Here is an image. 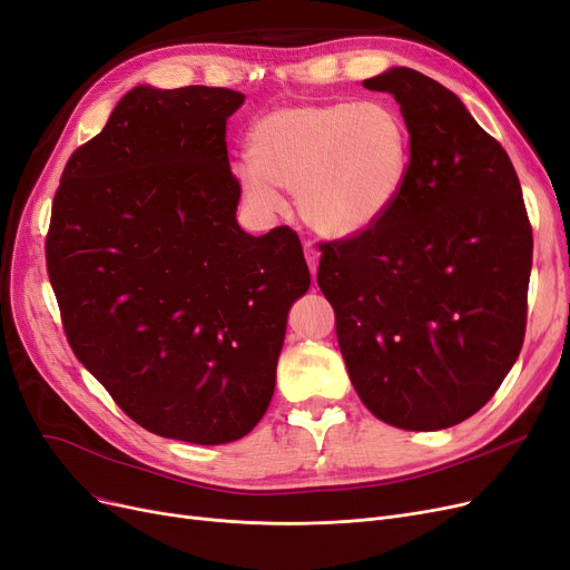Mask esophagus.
Returning <instances> with one entry per match:
<instances>
[{"label": "esophagus", "instance_id": "obj_1", "mask_svg": "<svg viewBox=\"0 0 570 570\" xmlns=\"http://www.w3.org/2000/svg\"><path fill=\"white\" fill-rule=\"evenodd\" d=\"M303 248H305V261H307L309 272H312V277H314V274H317V265H320V250H317V246H314L312 242H305Z\"/></svg>", "mask_w": 570, "mask_h": 570}]
</instances>
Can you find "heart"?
<instances>
[{
	"label": "heart",
	"mask_w": 570,
	"mask_h": 570,
	"mask_svg": "<svg viewBox=\"0 0 570 570\" xmlns=\"http://www.w3.org/2000/svg\"><path fill=\"white\" fill-rule=\"evenodd\" d=\"M246 202L269 214L277 189L296 193L301 218L320 235L356 237L402 199L413 166L406 117L385 100L301 102L250 126Z\"/></svg>",
	"instance_id": "obj_1"
}]
</instances>
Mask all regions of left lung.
<instances>
[{"label":"left lung","mask_w":570,"mask_h":570,"mask_svg":"<svg viewBox=\"0 0 570 570\" xmlns=\"http://www.w3.org/2000/svg\"><path fill=\"white\" fill-rule=\"evenodd\" d=\"M364 87L402 105L411 178L381 223L322 242L317 284L364 406L394 428L444 430L517 362L533 229L508 153L453 91L411 68Z\"/></svg>","instance_id":"obj_1"}]
</instances>
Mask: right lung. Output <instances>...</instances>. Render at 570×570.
I'll use <instances>...</instances> for the list:
<instances>
[{
	"instance_id": "obj_1",
	"label": "right lung",
	"mask_w": 570,
	"mask_h": 570,
	"mask_svg": "<svg viewBox=\"0 0 570 570\" xmlns=\"http://www.w3.org/2000/svg\"><path fill=\"white\" fill-rule=\"evenodd\" d=\"M244 94L136 87L62 168L47 272L77 360L147 432L227 444L265 415L293 301L296 232L237 225L225 126Z\"/></svg>"
}]
</instances>
